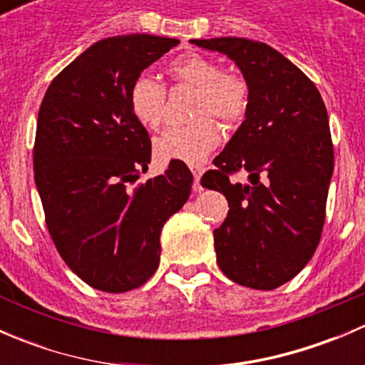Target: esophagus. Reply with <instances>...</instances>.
Segmentation results:
<instances>
[{"label": "esophagus", "instance_id": "34e87169", "mask_svg": "<svg viewBox=\"0 0 365 365\" xmlns=\"http://www.w3.org/2000/svg\"><path fill=\"white\" fill-rule=\"evenodd\" d=\"M192 173H194V190H196V192H201V190H203V187H201V175H203V168L194 165Z\"/></svg>", "mask_w": 365, "mask_h": 365}]
</instances>
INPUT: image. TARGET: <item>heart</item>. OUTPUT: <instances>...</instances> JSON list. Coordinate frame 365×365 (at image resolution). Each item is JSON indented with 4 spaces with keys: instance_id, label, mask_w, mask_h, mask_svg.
I'll list each match as a JSON object with an SVG mask.
<instances>
[{
    "instance_id": "obj_1",
    "label": "heart",
    "mask_w": 365,
    "mask_h": 365,
    "mask_svg": "<svg viewBox=\"0 0 365 365\" xmlns=\"http://www.w3.org/2000/svg\"><path fill=\"white\" fill-rule=\"evenodd\" d=\"M168 73L178 84L196 88V116L187 127H169L155 139V155L160 160L187 164L203 162L220 143L217 116L226 127H235L247 114L251 104L249 81L238 72H224L219 61L203 54H187L169 63ZM128 106L135 120L150 130H157L165 113V88L155 77L141 73L128 90Z\"/></svg>"
}]
</instances>
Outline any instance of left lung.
<instances>
[{"instance_id": "obj_1", "label": "left lung", "mask_w": 365, "mask_h": 365, "mask_svg": "<svg viewBox=\"0 0 365 365\" xmlns=\"http://www.w3.org/2000/svg\"><path fill=\"white\" fill-rule=\"evenodd\" d=\"M190 42L227 54L251 86L244 123L201 178L230 205L213 231L217 263L237 284L275 289L309 263L322 238L334 171L327 108L314 83L267 43ZM240 170L249 184L230 180Z\"/></svg>"}]
</instances>
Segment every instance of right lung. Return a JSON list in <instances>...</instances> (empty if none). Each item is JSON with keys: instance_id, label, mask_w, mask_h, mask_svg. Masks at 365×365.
Segmentation results:
<instances>
[{"instance_id": "right-lung-1", "label": "right lung", "mask_w": 365, "mask_h": 365, "mask_svg": "<svg viewBox=\"0 0 365 365\" xmlns=\"http://www.w3.org/2000/svg\"><path fill=\"white\" fill-rule=\"evenodd\" d=\"M178 43L145 33L98 40L40 106L33 169L47 230L70 270L101 292H130L155 274L162 226L189 200L192 173L180 160L135 183L152 141L128 106L132 81Z\"/></svg>"}]
</instances>
